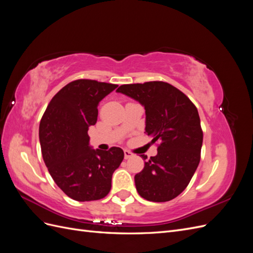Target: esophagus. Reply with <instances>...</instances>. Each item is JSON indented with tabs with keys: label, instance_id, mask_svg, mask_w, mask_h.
Here are the masks:
<instances>
[{
	"label": "esophagus",
	"instance_id": "esophagus-1",
	"mask_svg": "<svg viewBox=\"0 0 253 253\" xmlns=\"http://www.w3.org/2000/svg\"><path fill=\"white\" fill-rule=\"evenodd\" d=\"M133 156H134V154H133L132 152H129L127 150H125V159H128V158H131Z\"/></svg>",
	"mask_w": 253,
	"mask_h": 253
}]
</instances>
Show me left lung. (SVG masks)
<instances>
[{
    "mask_svg": "<svg viewBox=\"0 0 253 253\" xmlns=\"http://www.w3.org/2000/svg\"><path fill=\"white\" fill-rule=\"evenodd\" d=\"M117 91L144 106L145 133L152 142L159 141L157 155L135 175L137 192L150 202H169L187 188L201 160L203 131L196 106L163 81L124 84Z\"/></svg>",
    "mask_w": 253,
    "mask_h": 253,
    "instance_id": "obj_1",
    "label": "left lung"
}]
</instances>
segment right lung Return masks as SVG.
I'll list each match as a JSON object with an SVG mask.
<instances>
[{"instance_id": "1", "label": "right lung", "mask_w": 253, "mask_h": 253, "mask_svg": "<svg viewBox=\"0 0 253 253\" xmlns=\"http://www.w3.org/2000/svg\"><path fill=\"white\" fill-rule=\"evenodd\" d=\"M118 85L79 79L52 97L39 126L42 156L57 186L78 202L101 200L109 194L114 171L125 153L89 145L88 127L96 125L98 104Z\"/></svg>"}]
</instances>
